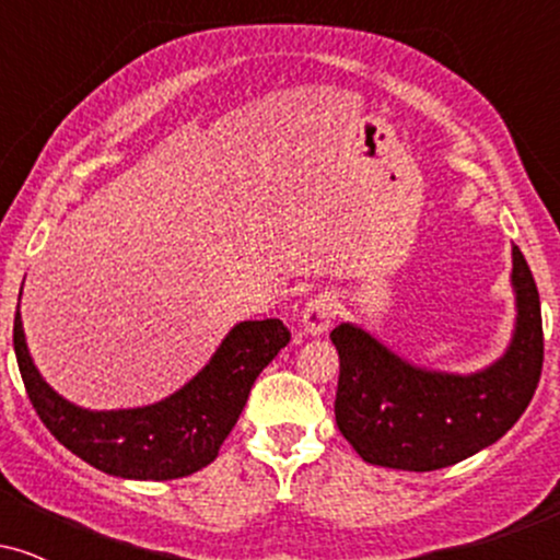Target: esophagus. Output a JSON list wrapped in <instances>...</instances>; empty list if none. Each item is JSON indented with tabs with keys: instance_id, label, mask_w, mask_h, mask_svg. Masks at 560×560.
Returning <instances> with one entry per match:
<instances>
[{
	"instance_id": "obj_1",
	"label": "esophagus",
	"mask_w": 560,
	"mask_h": 560,
	"mask_svg": "<svg viewBox=\"0 0 560 560\" xmlns=\"http://www.w3.org/2000/svg\"><path fill=\"white\" fill-rule=\"evenodd\" d=\"M334 316H337V300L329 292H320L316 298L307 300L305 311H302V324H305L307 334H324L331 326Z\"/></svg>"
}]
</instances>
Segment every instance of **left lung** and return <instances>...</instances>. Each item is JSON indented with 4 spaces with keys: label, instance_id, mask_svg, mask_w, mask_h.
I'll return each instance as SVG.
<instances>
[{
    "label": "left lung",
    "instance_id": "8db88e82",
    "mask_svg": "<svg viewBox=\"0 0 560 560\" xmlns=\"http://www.w3.org/2000/svg\"><path fill=\"white\" fill-rule=\"evenodd\" d=\"M516 331L505 355L477 374H440L402 361L369 331L339 324L334 416L365 464L436 471L490 447L535 397L545 339L539 292L522 249L513 247Z\"/></svg>",
    "mask_w": 560,
    "mask_h": 560
}]
</instances>
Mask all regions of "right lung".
Here are the masks:
<instances>
[{
	"mask_svg": "<svg viewBox=\"0 0 560 560\" xmlns=\"http://www.w3.org/2000/svg\"><path fill=\"white\" fill-rule=\"evenodd\" d=\"M292 334L279 318L242 320L199 374L155 405L131 410H83L44 382L28 355L21 313L12 345L36 416L60 445L89 466L120 479H182L213 464L247 402L260 371Z\"/></svg>",
	"mask_w": 560,
	"mask_h": 560,
	"instance_id": "right-lung-1",
	"label": "right lung"
}]
</instances>
